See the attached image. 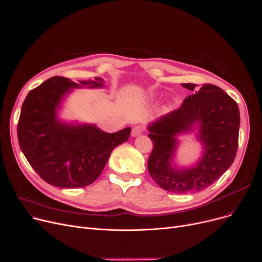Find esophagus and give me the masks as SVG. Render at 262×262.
<instances>
[{"instance_id": "1", "label": "esophagus", "mask_w": 262, "mask_h": 262, "mask_svg": "<svg viewBox=\"0 0 262 262\" xmlns=\"http://www.w3.org/2000/svg\"><path fill=\"white\" fill-rule=\"evenodd\" d=\"M143 132H144V127L141 124H138V125H135V127L132 128L131 134H132V137H138V135L142 134Z\"/></svg>"}]
</instances>
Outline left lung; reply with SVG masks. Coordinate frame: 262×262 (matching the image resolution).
<instances>
[{
    "mask_svg": "<svg viewBox=\"0 0 262 262\" xmlns=\"http://www.w3.org/2000/svg\"><path fill=\"white\" fill-rule=\"evenodd\" d=\"M194 90V83H183ZM201 123L199 139L205 154L190 169L179 170L170 166L177 134L190 130ZM148 138L154 143L148 158V172L152 180L166 191L190 193L205 189L221 177L234 161L238 145L239 111L236 102L219 87L204 83L187 97L182 106L149 125Z\"/></svg>",
    "mask_w": 262,
    "mask_h": 262,
    "instance_id": "1",
    "label": "left lung"
}]
</instances>
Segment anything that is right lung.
<instances>
[{
    "mask_svg": "<svg viewBox=\"0 0 262 262\" xmlns=\"http://www.w3.org/2000/svg\"><path fill=\"white\" fill-rule=\"evenodd\" d=\"M103 79L81 80L54 76L31 90L18 120V142L30 165L46 183L61 188L85 187L95 182L112 150L129 140L131 128L106 133L95 125L60 122L56 110L71 88L102 87Z\"/></svg>",
    "mask_w": 262,
    "mask_h": 262,
    "instance_id": "obj_1",
    "label": "right lung"
}]
</instances>
